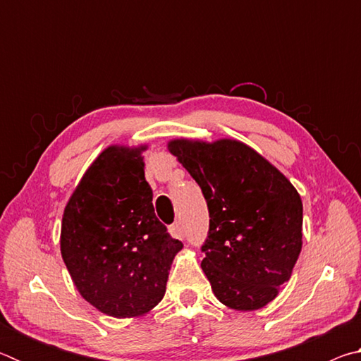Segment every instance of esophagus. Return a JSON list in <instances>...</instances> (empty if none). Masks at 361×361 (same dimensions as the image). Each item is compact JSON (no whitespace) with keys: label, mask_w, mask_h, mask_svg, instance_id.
<instances>
[{"label":"esophagus","mask_w":361,"mask_h":361,"mask_svg":"<svg viewBox=\"0 0 361 361\" xmlns=\"http://www.w3.org/2000/svg\"><path fill=\"white\" fill-rule=\"evenodd\" d=\"M169 232H170V235L175 237V239H183V237H185V231H183V226L178 221L170 226Z\"/></svg>","instance_id":"esophagus-1"}]
</instances>
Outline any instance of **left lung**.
Wrapping results in <instances>:
<instances>
[{
    "instance_id": "1",
    "label": "left lung",
    "mask_w": 361,
    "mask_h": 361,
    "mask_svg": "<svg viewBox=\"0 0 361 361\" xmlns=\"http://www.w3.org/2000/svg\"><path fill=\"white\" fill-rule=\"evenodd\" d=\"M169 151L202 189L210 213L202 271L219 302L264 307L302 248V202L290 180L237 140L176 138Z\"/></svg>"
}]
</instances>
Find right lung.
I'll return each instance as SVG.
<instances>
[{
	"mask_svg": "<svg viewBox=\"0 0 361 361\" xmlns=\"http://www.w3.org/2000/svg\"><path fill=\"white\" fill-rule=\"evenodd\" d=\"M142 146L113 145L85 170L65 207L60 252L85 301L116 319L149 312L166 295L183 243L152 207Z\"/></svg>",
	"mask_w": 361,
	"mask_h": 361,
	"instance_id": "add662e5",
	"label": "right lung"
}]
</instances>
